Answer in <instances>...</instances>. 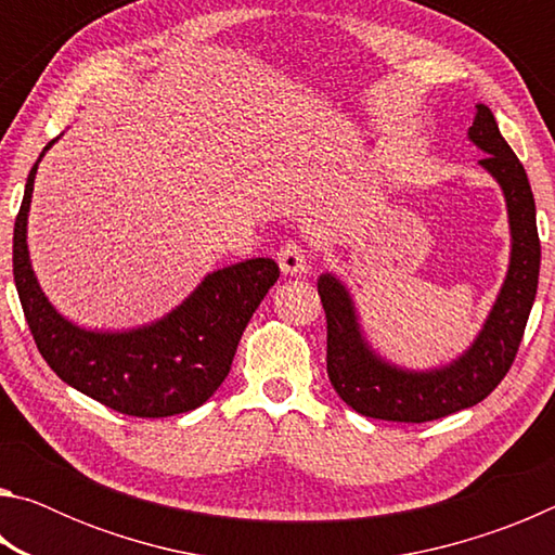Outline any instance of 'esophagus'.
Instances as JSON below:
<instances>
[{"label": "esophagus", "instance_id": "esophagus-1", "mask_svg": "<svg viewBox=\"0 0 555 555\" xmlns=\"http://www.w3.org/2000/svg\"><path fill=\"white\" fill-rule=\"evenodd\" d=\"M276 259H279L281 271H284V274H288V276L304 274L306 264H308V255H306L304 244H298V242H286L284 247L279 249Z\"/></svg>", "mask_w": 555, "mask_h": 555}]
</instances>
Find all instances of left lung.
<instances>
[{"label": "left lung", "instance_id": "left-lung-1", "mask_svg": "<svg viewBox=\"0 0 555 555\" xmlns=\"http://www.w3.org/2000/svg\"><path fill=\"white\" fill-rule=\"evenodd\" d=\"M467 134L487 154L480 164L504 191L512 228V261L480 337L460 360L436 372H403L382 362L364 345L352 300L340 281L331 274L318 279L327 323V377L337 397L362 416L426 424L475 406L496 389L519 352L539 288L537 205L524 166L504 142L490 107L477 105V117Z\"/></svg>", "mask_w": 555, "mask_h": 555}]
</instances>
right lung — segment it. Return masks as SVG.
<instances>
[{
  "label": "right lung",
  "instance_id": "1",
  "mask_svg": "<svg viewBox=\"0 0 555 555\" xmlns=\"http://www.w3.org/2000/svg\"><path fill=\"white\" fill-rule=\"evenodd\" d=\"M36 168L14 222V284L43 360L73 389L127 416L166 418L198 409L230 374L244 327L281 274L276 261L247 259L212 271L173 313L139 331H80L53 311L31 271L26 215Z\"/></svg>",
  "mask_w": 555,
  "mask_h": 555
}]
</instances>
